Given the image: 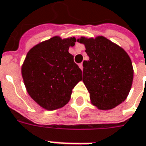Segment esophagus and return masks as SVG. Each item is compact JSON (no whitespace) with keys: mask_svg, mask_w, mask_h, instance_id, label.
<instances>
[{"mask_svg":"<svg viewBox=\"0 0 146 146\" xmlns=\"http://www.w3.org/2000/svg\"><path fill=\"white\" fill-rule=\"evenodd\" d=\"M79 67H80V68L82 70L83 69V64L82 63H81V64H79Z\"/></svg>","mask_w":146,"mask_h":146,"instance_id":"1","label":"esophagus"}]
</instances>
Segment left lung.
Here are the masks:
<instances>
[{
	"mask_svg": "<svg viewBox=\"0 0 146 146\" xmlns=\"http://www.w3.org/2000/svg\"><path fill=\"white\" fill-rule=\"evenodd\" d=\"M90 57L83 62V82L94 106L101 110L115 108L123 102L132 86L133 68L123 48L108 38H81Z\"/></svg>",
	"mask_w": 146,
	"mask_h": 146,
	"instance_id": "left-lung-1",
	"label": "left lung"
}]
</instances>
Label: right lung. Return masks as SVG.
<instances>
[{"instance_id":"1","label":"right lung","mask_w":146,"mask_h":146,"mask_svg":"<svg viewBox=\"0 0 146 146\" xmlns=\"http://www.w3.org/2000/svg\"><path fill=\"white\" fill-rule=\"evenodd\" d=\"M76 38L55 36L31 48L22 67L24 84L30 96L47 110L64 107L72 90L82 80V72L68 52Z\"/></svg>"}]
</instances>
